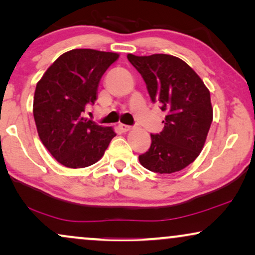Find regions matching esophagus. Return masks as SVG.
Masks as SVG:
<instances>
[{"label": "esophagus", "instance_id": "obj_1", "mask_svg": "<svg viewBox=\"0 0 255 255\" xmlns=\"http://www.w3.org/2000/svg\"><path fill=\"white\" fill-rule=\"evenodd\" d=\"M120 128L123 132H128L132 130V127H130V125H127V124H120Z\"/></svg>", "mask_w": 255, "mask_h": 255}]
</instances>
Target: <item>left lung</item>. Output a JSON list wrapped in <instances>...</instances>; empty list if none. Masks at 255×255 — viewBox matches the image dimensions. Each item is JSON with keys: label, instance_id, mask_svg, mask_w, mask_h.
Listing matches in <instances>:
<instances>
[{"label": "left lung", "instance_id": "left-lung-1", "mask_svg": "<svg viewBox=\"0 0 255 255\" xmlns=\"http://www.w3.org/2000/svg\"><path fill=\"white\" fill-rule=\"evenodd\" d=\"M153 102L166 113L163 130L151 134V147L139 162L151 172L172 174L200 155L214 118L210 92L187 62L169 54H128Z\"/></svg>", "mask_w": 255, "mask_h": 255}]
</instances>
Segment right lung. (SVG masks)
Segmentation results:
<instances>
[{"label":"right lung","instance_id":"right-lung-1","mask_svg":"<svg viewBox=\"0 0 255 255\" xmlns=\"http://www.w3.org/2000/svg\"><path fill=\"white\" fill-rule=\"evenodd\" d=\"M120 54L75 48L61 54L37 82L33 117L41 142L59 163L68 168L92 166L104 155L115 133L82 117L96 101L104 72Z\"/></svg>","mask_w":255,"mask_h":255}]
</instances>
